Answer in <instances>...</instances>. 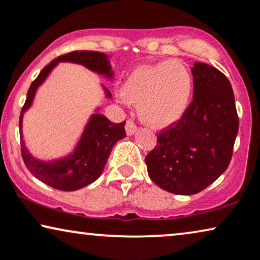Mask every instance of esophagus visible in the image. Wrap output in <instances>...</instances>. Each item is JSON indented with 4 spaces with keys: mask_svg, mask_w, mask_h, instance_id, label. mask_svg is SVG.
<instances>
[{
    "mask_svg": "<svg viewBox=\"0 0 260 260\" xmlns=\"http://www.w3.org/2000/svg\"><path fill=\"white\" fill-rule=\"evenodd\" d=\"M137 132V126L134 124V122L132 120H127L126 122V133L128 134V136H132V134H134Z\"/></svg>",
    "mask_w": 260,
    "mask_h": 260,
    "instance_id": "34e87169",
    "label": "esophagus"
}]
</instances>
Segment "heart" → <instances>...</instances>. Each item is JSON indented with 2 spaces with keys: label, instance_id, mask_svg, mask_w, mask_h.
Returning a JSON list of instances; mask_svg holds the SVG:
<instances>
[{
  "label": "heart",
  "instance_id": "1",
  "mask_svg": "<svg viewBox=\"0 0 260 260\" xmlns=\"http://www.w3.org/2000/svg\"><path fill=\"white\" fill-rule=\"evenodd\" d=\"M192 81L181 61L166 60L141 67L127 76L121 86V101L138 103L145 123L162 128L181 119L189 105Z\"/></svg>",
  "mask_w": 260,
  "mask_h": 260
}]
</instances>
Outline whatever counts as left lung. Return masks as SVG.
I'll return each instance as SVG.
<instances>
[{
	"label": "left lung",
	"mask_w": 260,
	"mask_h": 260,
	"mask_svg": "<svg viewBox=\"0 0 260 260\" xmlns=\"http://www.w3.org/2000/svg\"><path fill=\"white\" fill-rule=\"evenodd\" d=\"M193 100L174 126L157 133L145 162L159 188L176 195L202 191L226 171L239 131L233 89L216 68L195 63Z\"/></svg>",
	"instance_id": "8db88e82"
}]
</instances>
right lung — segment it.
I'll use <instances>...</instances> for the list:
<instances>
[{"label": "right lung", "mask_w": 260, "mask_h": 260, "mask_svg": "<svg viewBox=\"0 0 260 260\" xmlns=\"http://www.w3.org/2000/svg\"><path fill=\"white\" fill-rule=\"evenodd\" d=\"M74 63L85 67L92 72L113 79L114 72L109 61V55L96 51H75L55 58L46 65L38 76L36 81L30 84L25 106L20 114V139H21V154L27 169L34 177H37L45 184L63 191H75L90 183L95 182L101 176L106 162L108 160L113 146L120 139L126 137L124 123H114L112 121L96 112L90 116L86 126L79 138L75 150L67 157L53 160H40L34 158L27 150L22 134L23 114L30 108L36 98L37 90L48 77L51 71L58 63ZM103 86L107 99H112L108 89Z\"/></svg>", "instance_id": "add662e5"}]
</instances>
